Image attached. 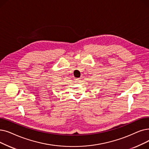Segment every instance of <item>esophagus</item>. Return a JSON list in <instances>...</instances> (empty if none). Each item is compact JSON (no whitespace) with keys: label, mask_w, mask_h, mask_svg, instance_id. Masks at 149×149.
I'll return each mask as SVG.
<instances>
[{"label":"esophagus","mask_w":149,"mask_h":149,"mask_svg":"<svg viewBox=\"0 0 149 149\" xmlns=\"http://www.w3.org/2000/svg\"><path fill=\"white\" fill-rule=\"evenodd\" d=\"M75 81H76L77 83H81V79L80 78L76 79H75Z\"/></svg>","instance_id":"obj_1"}]
</instances>
